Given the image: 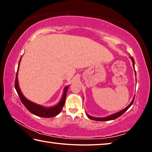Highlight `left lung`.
Segmentation results:
<instances>
[{
	"label": "left lung",
	"instance_id": "1",
	"mask_svg": "<svg viewBox=\"0 0 152 152\" xmlns=\"http://www.w3.org/2000/svg\"><path fill=\"white\" fill-rule=\"evenodd\" d=\"M131 60H132V62H133V68H135V61H134V60H133V58L132 57H130ZM135 73L136 74V72H135ZM134 99H135V97L133 98V99L132 100V101L131 103L128 105V106L125 108V109H124L122 110H121V111L118 112V113H115V114H113L111 115H109V116L108 117H92V116H90L89 115L86 114L87 117H88L89 119H91L92 120H94V121H110V120H114L115 119H117V118L119 117L121 115H122L123 113H124L125 111H127V109L129 108L133 104V101H134Z\"/></svg>",
	"mask_w": 152,
	"mask_h": 152
}]
</instances>
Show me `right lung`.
Listing matches in <instances>:
<instances>
[{
  "label": "right lung",
  "instance_id": "right-lung-1",
  "mask_svg": "<svg viewBox=\"0 0 152 152\" xmlns=\"http://www.w3.org/2000/svg\"><path fill=\"white\" fill-rule=\"evenodd\" d=\"M20 60H21V58H20V61L19 62V66H18L17 72L16 74V78H15V89H16L17 94L20 98V101L22 102V103L24 104V106L27 108V109L29 110V112L31 113L32 114L36 115V116L45 117V118H50V117H53L56 116V115H58L59 113L61 111L64 105L65 104L66 97L67 91H68V86H67L64 88L63 95L62 96H61L60 101L57 104L53 107H44L42 106V105L37 104L36 103H34V102L29 101V100L26 99V98L23 96V94H22V92L20 90V88L19 87V82H18L17 75H18V71H19Z\"/></svg>",
  "mask_w": 152,
  "mask_h": 152
}]
</instances>
